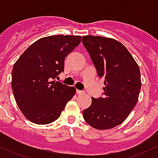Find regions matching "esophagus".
Returning a JSON list of instances; mask_svg holds the SVG:
<instances>
[{"label":"esophagus","instance_id":"1","mask_svg":"<svg viewBox=\"0 0 158 158\" xmlns=\"http://www.w3.org/2000/svg\"><path fill=\"white\" fill-rule=\"evenodd\" d=\"M76 93H77L78 94H84V93H85V91L79 90V89H77V90H76Z\"/></svg>","mask_w":158,"mask_h":158}]
</instances>
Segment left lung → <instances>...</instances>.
Segmentation results:
<instances>
[{
	"instance_id": "1",
	"label": "left lung",
	"mask_w": 158,
	"mask_h": 158,
	"mask_svg": "<svg viewBox=\"0 0 158 158\" xmlns=\"http://www.w3.org/2000/svg\"><path fill=\"white\" fill-rule=\"evenodd\" d=\"M82 43L106 85L103 96L92 98L83 116L95 129H110L127 119L138 100L140 69L127 48L115 39L84 36Z\"/></svg>"
}]
</instances>
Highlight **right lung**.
I'll use <instances>...</instances> for the list:
<instances>
[{"mask_svg":"<svg viewBox=\"0 0 158 158\" xmlns=\"http://www.w3.org/2000/svg\"><path fill=\"white\" fill-rule=\"evenodd\" d=\"M81 42L80 36L40 38L21 55L13 66L11 87L17 106L31 122H53L76 92L55 78L64 70V59Z\"/></svg>","mask_w":158,"mask_h":158,"instance_id":"obj_1","label":"right lung"}]
</instances>
